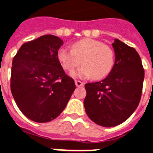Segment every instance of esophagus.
<instances>
[{
    "label": "esophagus",
    "instance_id": "obj_1",
    "mask_svg": "<svg viewBox=\"0 0 153 153\" xmlns=\"http://www.w3.org/2000/svg\"><path fill=\"white\" fill-rule=\"evenodd\" d=\"M75 84L76 87H83L84 85V82L79 81V80H75Z\"/></svg>",
    "mask_w": 153,
    "mask_h": 153
}]
</instances>
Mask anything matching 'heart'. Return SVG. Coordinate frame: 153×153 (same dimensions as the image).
<instances>
[{
	"mask_svg": "<svg viewBox=\"0 0 153 153\" xmlns=\"http://www.w3.org/2000/svg\"><path fill=\"white\" fill-rule=\"evenodd\" d=\"M72 50L59 49L58 60L65 71L73 72L80 64L82 67L72 75L94 79L105 77L114 65V51L110 47L99 40L85 38L73 43Z\"/></svg>",
	"mask_w": 153,
	"mask_h": 153,
	"instance_id": "heart-1",
	"label": "heart"
}]
</instances>
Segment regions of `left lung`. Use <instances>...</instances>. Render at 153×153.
I'll list each match as a JSON object with an SVG mask.
<instances>
[{"instance_id":"8db88e82","label":"left lung","mask_w":153,"mask_h":153,"mask_svg":"<svg viewBox=\"0 0 153 153\" xmlns=\"http://www.w3.org/2000/svg\"><path fill=\"white\" fill-rule=\"evenodd\" d=\"M115 63L107 77L85 84L84 108L97 124L110 127L127 120L139 104L145 71L138 53L118 39L113 43Z\"/></svg>"}]
</instances>
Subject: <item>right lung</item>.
Instances as JSON below:
<instances>
[{
	"label": "right lung",
	"mask_w": 153,
	"mask_h": 153,
	"mask_svg": "<svg viewBox=\"0 0 153 153\" xmlns=\"http://www.w3.org/2000/svg\"><path fill=\"white\" fill-rule=\"evenodd\" d=\"M62 45L58 36L44 35L23 44L12 60L11 94L21 112L37 123L59 117L76 88L58 60Z\"/></svg>",
	"instance_id": "add662e5"
}]
</instances>
